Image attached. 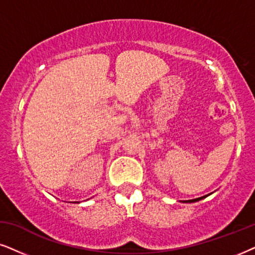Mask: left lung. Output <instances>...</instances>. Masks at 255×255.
<instances>
[{
  "mask_svg": "<svg viewBox=\"0 0 255 255\" xmlns=\"http://www.w3.org/2000/svg\"><path fill=\"white\" fill-rule=\"evenodd\" d=\"M204 198H206V195L205 196H201V198L193 199V200H187V201H182V202H195V201H199V200H201V199H204Z\"/></svg>",
  "mask_w": 255,
  "mask_h": 255,
  "instance_id": "obj_1",
  "label": "left lung"
}]
</instances>
